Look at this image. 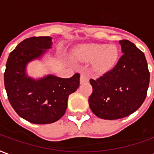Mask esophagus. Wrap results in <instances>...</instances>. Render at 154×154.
I'll return each instance as SVG.
<instances>
[{"instance_id":"34e87169","label":"esophagus","mask_w":154,"mask_h":154,"mask_svg":"<svg viewBox=\"0 0 154 154\" xmlns=\"http://www.w3.org/2000/svg\"><path fill=\"white\" fill-rule=\"evenodd\" d=\"M89 82V77L86 72H82L81 74V77H80V82L81 83H84V82Z\"/></svg>"}]
</instances>
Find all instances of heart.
Instances as JSON below:
<instances>
[{"label":"heart","instance_id":"b5f03b06","mask_svg":"<svg viewBox=\"0 0 154 154\" xmlns=\"http://www.w3.org/2000/svg\"><path fill=\"white\" fill-rule=\"evenodd\" d=\"M78 56L84 61L94 60V70L98 72H105L115 64L118 60V50L113 45L86 44L79 48Z\"/></svg>","mask_w":154,"mask_h":154}]
</instances>
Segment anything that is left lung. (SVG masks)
Instances as JSON below:
<instances>
[{"mask_svg": "<svg viewBox=\"0 0 154 154\" xmlns=\"http://www.w3.org/2000/svg\"><path fill=\"white\" fill-rule=\"evenodd\" d=\"M122 55L112 70L91 79L93 92L89 105L94 115L106 120L125 118L144 103L149 72L144 53L128 40L119 42Z\"/></svg>", "mask_w": 154, "mask_h": 154, "instance_id": "obj_1", "label": "left lung"}]
</instances>
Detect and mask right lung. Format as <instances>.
Wrapping results in <instances>:
<instances>
[{"label": "right lung", "instance_id": "right-lung-1", "mask_svg": "<svg viewBox=\"0 0 154 154\" xmlns=\"http://www.w3.org/2000/svg\"><path fill=\"white\" fill-rule=\"evenodd\" d=\"M52 47L51 36H33L20 42L9 55L4 73L8 100L19 117L34 124L53 123L68 107L69 94L80 85V74L70 78L54 75L35 79L26 72L30 62Z\"/></svg>", "mask_w": 154, "mask_h": 154}]
</instances>
